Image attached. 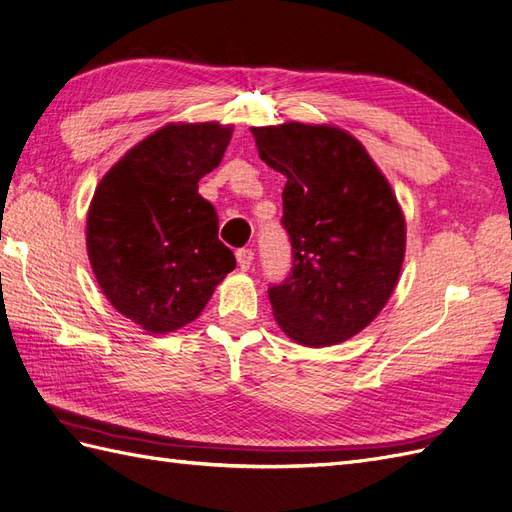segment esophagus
I'll list each match as a JSON object with an SVG mask.
<instances>
[{
  "instance_id": "34e87169",
  "label": "esophagus",
  "mask_w": 512,
  "mask_h": 512,
  "mask_svg": "<svg viewBox=\"0 0 512 512\" xmlns=\"http://www.w3.org/2000/svg\"><path fill=\"white\" fill-rule=\"evenodd\" d=\"M252 260H254V252L247 250V247H243V250L237 252V262H239V267L243 271H247V269L252 267Z\"/></svg>"
}]
</instances>
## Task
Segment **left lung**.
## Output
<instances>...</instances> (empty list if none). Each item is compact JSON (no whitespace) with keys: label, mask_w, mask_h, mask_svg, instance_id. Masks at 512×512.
I'll use <instances>...</instances> for the list:
<instances>
[{"label":"left lung","mask_w":512,"mask_h":512,"mask_svg":"<svg viewBox=\"0 0 512 512\" xmlns=\"http://www.w3.org/2000/svg\"><path fill=\"white\" fill-rule=\"evenodd\" d=\"M260 159L286 176L282 226L288 278L269 288L288 338L329 347L359 334L394 293L405 258V217L359 140L331 124L254 127Z\"/></svg>","instance_id":"left-lung-1"}]
</instances>
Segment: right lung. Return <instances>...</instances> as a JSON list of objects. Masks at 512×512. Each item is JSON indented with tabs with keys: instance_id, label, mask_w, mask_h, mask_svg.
<instances>
[{
	"instance_id": "obj_1",
	"label": "right lung",
	"mask_w": 512,
	"mask_h": 512,
	"mask_svg": "<svg viewBox=\"0 0 512 512\" xmlns=\"http://www.w3.org/2000/svg\"><path fill=\"white\" fill-rule=\"evenodd\" d=\"M232 127L165 124L109 170L88 209L86 245L109 303L150 334L196 321L237 267L198 181L215 170Z\"/></svg>"
}]
</instances>
